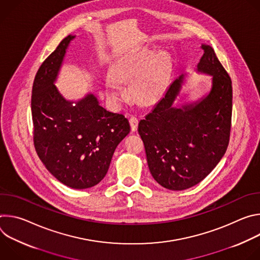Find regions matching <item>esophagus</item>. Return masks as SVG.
<instances>
[{
	"label": "esophagus",
	"instance_id": "34e87169",
	"mask_svg": "<svg viewBox=\"0 0 260 260\" xmlns=\"http://www.w3.org/2000/svg\"><path fill=\"white\" fill-rule=\"evenodd\" d=\"M138 123H139L138 118H136V117H134V116L129 118V124H131V129H132V132H136V131H137V128H138Z\"/></svg>",
	"mask_w": 260,
	"mask_h": 260
}]
</instances>
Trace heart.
<instances>
[{
    "instance_id": "obj_1",
    "label": "heart",
    "mask_w": 260,
    "mask_h": 260,
    "mask_svg": "<svg viewBox=\"0 0 260 260\" xmlns=\"http://www.w3.org/2000/svg\"><path fill=\"white\" fill-rule=\"evenodd\" d=\"M168 57L150 49L124 54L111 68V78L105 84L107 94L115 102L127 99V92L119 84H132V93L144 105L156 103L165 89Z\"/></svg>"
}]
</instances>
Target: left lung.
<instances>
[{"instance_id":"obj_1","label":"left lung","mask_w":260,"mask_h":260,"mask_svg":"<svg viewBox=\"0 0 260 260\" xmlns=\"http://www.w3.org/2000/svg\"><path fill=\"white\" fill-rule=\"evenodd\" d=\"M202 49L197 72L212 76L208 94L173 106L184 82L181 75L139 122L150 173L170 190L187 189L204 180L223 157L230 142L232 80L214 49L207 44H202Z\"/></svg>"}]
</instances>
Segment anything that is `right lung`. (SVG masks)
Here are the masks:
<instances>
[{"label":"right lung","mask_w":260,"mask_h":260,"mask_svg":"<svg viewBox=\"0 0 260 260\" xmlns=\"http://www.w3.org/2000/svg\"><path fill=\"white\" fill-rule=\"evenodd\" d=\"M75 37H66L39 68L30 105L37 154L59 182L84 189L104 179L117 145L131 127L122 114L100 106L93 93L68 101L54 85Z\"/></svg>","instance_id":"obj_1"}]
</instances>
